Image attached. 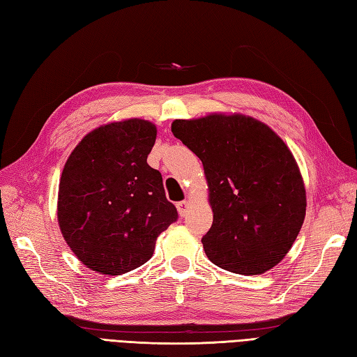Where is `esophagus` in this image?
<instances>
[{
  "label": "esophagus",
  "mask_w": 357,
  "mask_h": 357,
  "mask_svg": "<svg viewBox=\"0 0 357 357\" xmlns=\"http://www.w3.org/2000/svg\"><path fill=\"white\" fill-rule=\"evenodd\" d=\"M190 206H191V204L188 202V200H182V202H178V204H176V208H178L179 215L184 217V215L188 213Z\"/></svg>",
  "instance_id": "obj_1"
}]
</instances>
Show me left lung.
I'll return each instance as SVG.
<instances>
[{"instance_id":"left-lung-1","label":"left lung","mask_w":357,"mask_h":357,"mask_svg":"<svg viewBox=\"0 0 357 357\" xmlns=\"http://www.w3.org/2000/svg\"><path fill=\"white\" fill-rule=\"evenodd\" d=\"M173 135L204 164L214 220L208 259L236 274H262L285 258L306 214V191L288 146L243 114L178 119Z\"/></svg>"}]
</instances>
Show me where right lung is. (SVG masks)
Wrapping results in <instances>:
<instances>
[{
	"instance_id": "obj_1",
	"label": "right lung",
	"mask_w": 357,
	"mask_h": 357,
	"mask_svg": "<svg viewBox=\"0 0 357 357\" xmlns=\"http://www.w3.org/2000/svg\"><path fill=\"white\" fill-rule=\"evenodd\" d=\"M157 128L143 119L89 132L72 151L59 185L57 217L86 267L117 276L148 262L158 235L178 220L162 176L148 164Z\"/></svg>"
}]
</instances>
